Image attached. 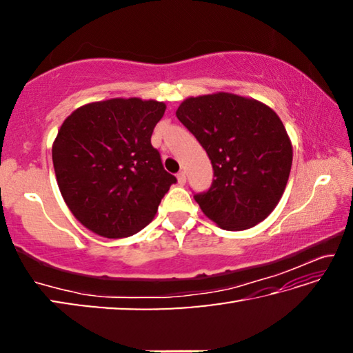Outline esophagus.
<instances>
[{"instance_id":"1","label":"esophagus","mask_w":353,"mask_h":353,"mask_svg":"<svg viewBox=\"0 0 353 353\" xmlns=\"http://www.w3.org/2000/svg\"><path fill=\"white\" fill-rule=\"evenodd\" d=\"M177 182L181 183V185H183L185 182H187V176H185V171L177 172Z\"/></svg>"}]
</instances>
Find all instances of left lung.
Wrapping results in <instances>:
<instances>
[{"label": "left lung", "mask_w": 353, "mask_h": 353, "mask_svg": "<svg viewBox=\"0 0 353 353\" xmlns=\"http://www.w3.org/2000/svg\"><path fill=\"white\" fill-rule=\"evenodd\" d=\"M176 117L212 160V187L194 194L205 216L224 230H246L270 216L292 163L277 113L256 99L219 92L187 98Z\"/></svg>", "instance_id": "1"}]
</instances>
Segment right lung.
Here are the masks:
<instances>
[{"mask_svg":"<svg viewBox=\"0 0 353 353\" xmlns=\"http://www.w3.org/2000/svg\"><path fill=\"white\" fill-rule=\"evenodd\" d=\"M166 105L113 98L76 109L52 143L59 190L82 225L126 238L154 219L176 177L166 172L151 135Z\"/></svg>","mask_w":353,"mask_h":353,"instance_id":"right-lung-1","label":"right lung"}]
</instances>
